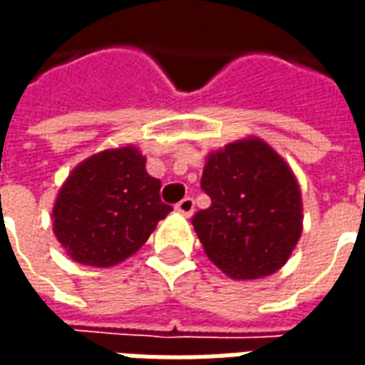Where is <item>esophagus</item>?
I'll list each match as a JSON object with an SVG mask.
<instances>
[{
    "label": "esophagus",
    "mask_w": 365,
    "mask_h": 365,
    "mask_svg": "<svg viewBox=\"0 0 365 365\" xmlns=\"http://www.w3.org/2000/svg\"><path fill=\"white\" fill-rule=\"evenodd\" d=\"M193 209H195V201L191 197H183L178 205H175V211L178 213L185 215V217H190L191 213H193Z\"/></svg>",
    "instance_id": "1"
}]
</instances>
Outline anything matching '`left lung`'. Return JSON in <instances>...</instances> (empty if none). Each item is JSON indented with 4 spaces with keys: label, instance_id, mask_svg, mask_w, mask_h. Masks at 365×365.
Here are the masks:
<instances>
[{
    "label": "left lung",
    "instance_id": "1",
    "mask_svg": "<svg viewBox=\"0 0 365 365\" xmlns=\"http://www.w3.org/2000/svg\"><path fill=\"white\" fill-rule=\"evenodd\" d=\"M201 190L211 207L193 217L203 250L232 279H258L289 260L303 230V201L287 162L248 136L207 156Z\"/></svg>",
    "mask_w": 365,
    "mask_h": 365
}]
</instances>
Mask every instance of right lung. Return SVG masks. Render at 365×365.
Wrapping results in <instances>:
<instances>
[{
  "instance_id": "1",
  "label": "right lung",
  "mask_w": 365,
  "mask_h": 365,
  "mask_svg": "<svg viewBox=\"0 0 365 365\" xmlns=\"http://www.w3.org/2000/svg\"><path fill=\"white\" fill-rule=\"evenodd\" d=\"M172 207L160 199V180L128 144L80 162L52 207V230L78 264L111 268L148 240Z\"/></svg>"
}]
</instances>
